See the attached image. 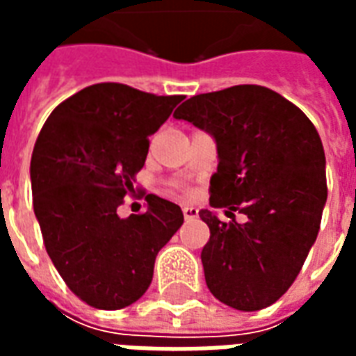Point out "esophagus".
<instances>
[{
    "label": "esophagus",
    "mask_w": 356,
    "mask_h": 356,
    "mask_svg": "<svg viewBox=\"0 0 356 356\" xmlns=\"http://www.w3.org/2000/svg\"><path fill=\"white\" fill-rule=\"evenodd\" d=\"M183 216H185V219H194V217H198V209L193 208V206H185L183 208Z\"/></svg>",
    "instance_id": "obj_1"
}]
</instances>
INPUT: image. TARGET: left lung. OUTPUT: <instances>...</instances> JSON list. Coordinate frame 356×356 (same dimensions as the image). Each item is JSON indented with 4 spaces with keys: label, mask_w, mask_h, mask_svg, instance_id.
<instances>
[{
    "label": "left lung",
    "mask_w": 356,
    "mask_h": 356,
    "mask_svg": "<svg viewBox=\"0 0 356 356\" xmlns=\"http://www.w3.org/2000/svg\"><path fill=\"white\" fill-rule=\"evenodd\" d=\"M173 116L213 135L219 165L209 206L202 265L209 291L238 311H259L288 291L321 229L328 196L326 158L313 122L263 86H232L194 95ZM248 217L246 224L234 211Z\"/></svg>",
    "instance_id": "1"
}]
</instances>
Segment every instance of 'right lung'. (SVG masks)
Segmentation results:
<instances>
[{
	"label": "right lung",
	"instance_id": "obj_1",
	"mask_svg": "<svg viewBox=\"0 0 356 356\" xmlns=\"http://www.w3.org/2000/svg\"><path fill=\"white\" fill-rule=\"evenodd\" d=\"M183 95L95 83L51 112L32 152L34 213L66 286L88 305L116 311L148 290L158 252L183 225L177 204L147 194V211L118 217L135 193L148 137Z\"/></svg>",
	"mask_w": 356,
	"mask_h": 356
}]
</instances>
